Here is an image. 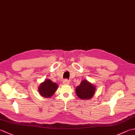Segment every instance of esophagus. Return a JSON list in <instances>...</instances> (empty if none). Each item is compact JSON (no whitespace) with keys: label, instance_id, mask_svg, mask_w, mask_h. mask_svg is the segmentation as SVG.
Segmentation results:
<instances>
[{"label":"esophagus","instance_id":"obj_1","mask_svg":"<svg viewBox=\"0 0 135 135\" xmlns=\"http://www.w3.org/2000/svg\"><path fill=\"white\" fill-rule=\"evenodd\" d=\"M62 83L64 84H66V85H67V84H70V81H68V80H64V81H63Z\"/></svg>","mask_w":135,"mask_h":135}]
</instances>
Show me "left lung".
Instances as JSON below:
<instances>
[{"label": "left lung", "mask_w": 135, "mask_h": 135, "mask_svg": "<svg viewBox=\"0 0 135 135\" xmlns=\"http://www.w3.org/2000/svg\"><path fill=\"white\" fill-rule=\"evenodd\" d=\"M96 91V86L86 80L81 82L80 85L76 87L75 92L77 97L83 100L91 99Z\"/></svg>", "instance_id": "1"}]
</instances>
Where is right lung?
<instances>
[{
	"label": "right lung",
	"mask_w": 135,
	"mask_h": 135,
	"mask_svg": "<svg viewBox=\"0 0 135 135\" xmlns=\"http://www.w3.org/2000/svg\"><path fill=\"white\" fill-rule=\"evenodd\" d=\"M58 87L59 85L57 84L53 83L50 79H46L40 84L38 90L41 97L49 98L53 95Z\"/></svg>",
	"instance_id": "obj_1"
}]
</instances>
